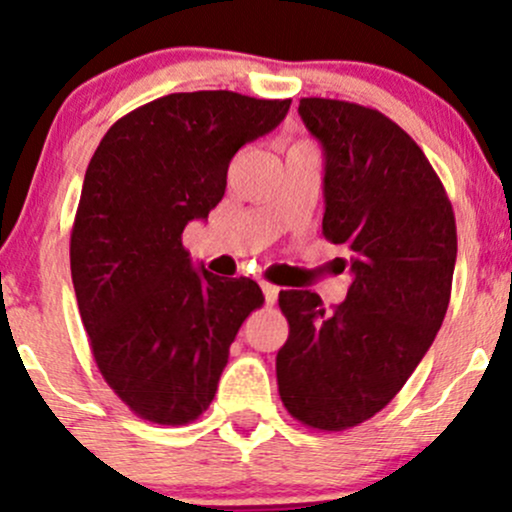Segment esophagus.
Returning a JSON list of instances; mask_svg holds the SVG:
<instances>
[{
  "mask_svg": "<svg viewBox=\"0 0 512 512\" xmlns=\"http://www.w3.org/2000/svg\"><path fill=\"white\" fill-rule=\"evenodd\" d=\"M262 294H265V302L267 304H275L277 297H280V287L270 285V282H262Z\"/></svg>",
  "mask_w": 512,
  "mask_h": 512,
  "instance_id": "1",
  "label": "esophagus"
}]
</instances>
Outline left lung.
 <instances>
[{
    "mask_svg": "<svg viewBox=\"0 0 512 512\" xmlns=\"http://www.w3.org/2000/svg\"><path fill=\"white\" fill-rule=\"evenodd\" d=\"M324 151L322 232L349 250L347 299L282 289L289 322L277 352L285 409L304 426L344 431L379 414L436 339L451 302L456 218L414 138L391 118L337 98H302Z\"/></svg>",
    "mask_w": 512,
    "mask_h": 512,
    "instance_id": "left-lung-1",
    "label": "left lung"
}]
</instances>
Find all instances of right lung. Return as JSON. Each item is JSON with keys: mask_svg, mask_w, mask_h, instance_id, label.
<instances>
[{"mask_svg": "<svg viewBox=\"0 0 512 512\" xmlns=\"http://www.w3.org/2000/svg\"><path fill=\"white\" fill-rule=\"evenodd\" d=\"M232 91L168 94L118 118L86 168L71 230V280L106 384L136 416L195 421L262 289L193 267L190 220L223 200L227 165L289 111Z\"/></svg>", "mask_w": 512, "mask_h": 512, "instance_id": "right-lung-1", "label": "right lung"}]
</instances>
